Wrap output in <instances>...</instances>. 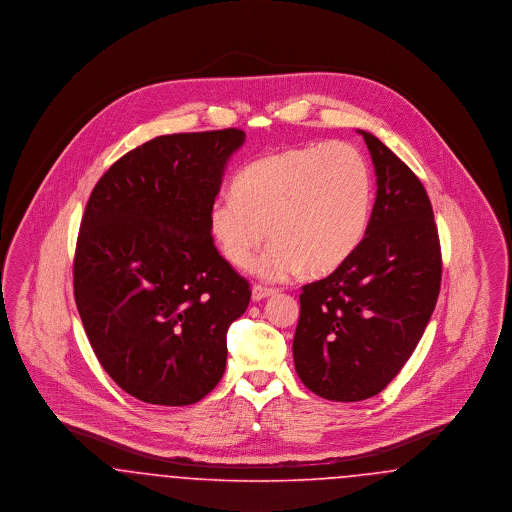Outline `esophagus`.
<instances>
[{
	"instance_id": "obj_1",
	"label": "esophagus",
	"mask_w": 512,
	"mask_h": 512,
	"mask_svg": "<svg viewBox=\"0 0 512 512\" xmlns=\"http://www.w3.org/2000/svg\"><path fill=\"white\" fill-rule=\"evenodd\" d=\"M276 290H272V288H265V286H253V290H251V299L253 301H263V299H267L270 295H274Z\"/></svg>"
}]
</instances>
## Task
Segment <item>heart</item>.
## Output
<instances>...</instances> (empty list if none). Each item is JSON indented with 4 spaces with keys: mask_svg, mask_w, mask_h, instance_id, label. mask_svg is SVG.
<instances>
[{
    "mask_svg": "<svg viewBox=\"0 0 512 512\" xmlns=\"http://www.w3.org/2000/svg\"><path fill=\"white\" fill-rule=\"evenodd\" d=\"M372 209V176L365 155L347 142L292 147L245 165L234 192L211 201L207 222L222 257L257 276L282 282L303 268L324 276L340 268L363 242Z\"/></svg>",
    "mask_w": 512,
    "mask_h": 512,
    "instance_id": "1",
    "label": "heart"
}]
</instances>
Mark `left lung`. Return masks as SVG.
<instances>
[{"label":"left lung","mask_w":512,"mask_h":512,"mask_svg":"<svg viewBox=\"0 0 512 512\" xmlns=\"http://www.w3.org/2000/svg\"><path fill=\"white\" fill-rule=\"evenodd\" d=\"M359 134L378 186L365 238L330 276L303 286L293 338L301 382L343 403L378 395L399 374L441 286L438 226L422 182L376 136Z\"/></svg>","instance_id":"8db88e82"}]
</instances>
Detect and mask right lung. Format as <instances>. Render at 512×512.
<instances>
[{
  "label": "right lung",
  "mask_w": 512,
  "mask_h": 512,
  "mask_svg": "<svg viewBox=\"0 0 512 512\" xmlns=\"http://www.w3.org/2000/svg\"><path fill=\"white\" fill-rule=\"evenodd\" d=\"M245 132L159 136L122 155L88 199L74 253V299L105 372L132 397L182 407L226 368V332L247 280L220 257L207 222Z\"/></svg>",
  "instance_id": "right-lung-1"
}]
</instances>
